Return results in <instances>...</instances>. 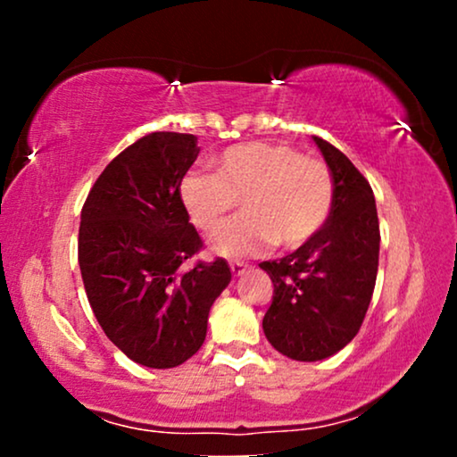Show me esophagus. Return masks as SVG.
Returning <instances> with one entry per match:
<instances>
[{"label":"esophagus","mask_w":457,"mask_h":457,"mask_svg":"<svg viewBox=\"0 0 457 457\" xmlns=\"http://www.w3.org/2000/svg\"><path fill=\"white\" fill-rule=\"evenodd\" d=\"M247 264H243V262H230V272L235 274V277H241L243 272L247 270Z\"/></svg>","instance_id":"esophagus-1"}]
</instances>
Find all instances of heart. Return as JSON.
Here are the masks:
<instances>
[{"label":"heart","instance_id":"b5f03b06","mask_svg":"<svg viewBox=\"0 0 457 457\" xmlns=\"http://www.w3.org/2000/svg\"><path fill=\"white\" fill-rule=\"evenodd\" d=\"M180 204L205 235L241 204L243 214L220 228L212 249L245 258L277 243L297 249L324 228L335 208L328 164L289 143H243L216 160V177L189 172L180 180Z\"/></svg>","mask_w":457,"mask_h":457}]
</instances>
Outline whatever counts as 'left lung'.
<instances>
[{
	"label": "left lung",
	"instance_id": "left-lung-1",
	"mask_svg": "<svg viewBox=\"0 0 457 457\" xmlns=\"http://www.w3.org/2000/svg\"><path fill=\"white\" fill-rule=\"evenodd\" d=\"M335 179V208L310 243L262 262L274 293L262 327L287 358L316 361L358 335L378 270V216L372 187L343 152L314 137Z\"/></svg>",
	"mask_w": 457,
	"mask_h": 457
}]
</instances>
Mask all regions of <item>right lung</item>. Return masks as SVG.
Wrapping results in <instances>:
<instances>
[{
	"label": "right lung",
	"mask_w": 457,
	"mask_h": 457,
	"mask_svg": "<svg viewBox=\"0 0 457 457\" xmlns=\"http://www.w3.org/2000/svg\"><path fill=\"white\" fill-rule=\"evenodd\" d=\"M197 137L149 133L116 155L80 212L79 266L99 327L137 364L174 368L197 353L212 303L230 283L222 258L187 260L204 241L180 204Z\"/></svg>",
	"instance_id": "add662e5"
}]
</instances>
